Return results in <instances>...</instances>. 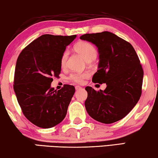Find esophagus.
I'll return each mask as SVG.
<instances>
[{
  "mask_svg": "<svg viewBox=\"0 0 158 158\" xmlns=\"http://www.w3.org/2000/svg\"><path fill=\"white\" fill-rule=\"evenodd\" d=\"M81 89H82L81 86H78V85L75 86V90H81Z\"/></svg>",
  "mask_w": 158,
  "mask_h": 158,
  "instance_id": "34e87169",
  "label": "esophagus"
}]
</instances>
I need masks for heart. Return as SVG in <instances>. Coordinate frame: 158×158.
<instances>
[{"label": "heart", "instance_id": "heart-1", "mask_svg": "<svg viewBox=\"0 0 158 158\" xmlns=\"http://www.w3.org/2000/svg\"><path fill=\"white\" fill-rule=\"evenodd\" d=\"M75 50L86 61L90 60H94L97 56L98 52L95 47L92 43L88 42V41H80L76 43L75 45ZM68 56V51H65L62 54L60 58V65L62 67L65 66L66 60H67ZM90 76V73L88 72L83 73H74L70 74L69 78L72 81L77 83H82L85 79Z\"/></svg>", "mask_w": 158, "mask_h": 158}]
</instances>
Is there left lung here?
Instances as JSON below:
<instances>
[{
    "label": "left lung",
    "mask_w": 158,
    "mask_h": 158,
    "mask_svg": "<svg viewBox=\"0 0 158 158\" xmlns=\"http://www.w3.org/2000/svg\"><path fill=\"white\" fill-rule=\"evenodd\" d=\"M80 38L98 49V70L93 82L107 85L103 91L86 87V110L100 123L117 122L132 110L141 96L143 70L138 55L130 43L110 32L87 33Z\"/></svg>",
    "instance_id": "left-lung-1"
}]
</instances>
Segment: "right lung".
<instances>
[{
    "label": "right lung",
    "mask_w": 158,
    "mask_h": 158,
    "mask_svg": "<svg viewBox=\"0 0 158 158\" xmlns=\"http://www.w3.org/2000/svg\"><path fill=\"white\" fill-rule=\"evenodd\" d=\"M75 38L45 34L27 45L17 59L13 89L23 115L36 126L54 127L67 114L74 86L65 85L56 90L51 84L52 77L60 73L63 52Z\"/></svg>",
    "instance_id": "add662e5"
}]
</instances>
